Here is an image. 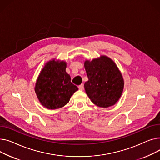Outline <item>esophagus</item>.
Segmentation results:
<instances>
[{
  "label": "esophagus",
  "instance_id": "34e87169",
  "mask_svg": "<svg viewBox=\"0 0 160 160\" xmlns=\"http://www.w3.org/2000/svg\"><path fill=\"white\" fill-rule=\"evenodd\" d=\"M78 88H79V89L81 90H84V86L82 85V84H81V85H79V86L78 87Z\"/></svg>",
  "mask_w": 160,
  "mask_h": 160
}]
</instances>
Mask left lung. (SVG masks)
<instances>
[{
    "label": "left lung",
    "mask_w": 160,
    "mask_h": 160,
    "mask_svg": "<svg viewBox=\"0 0 160 160\" xmlns=\"http://www.w3.org/2000/svg\"><path fill=\"white\" fill-rule=\"evenodd\" d=\"M88 81L84 83L87 94L93 103L107 108L116 104L124 88V80L116 63L105 55L87 60L84 64Z\"/></svg>",
    "instance_id": "8db88e82"
}]
</instances>
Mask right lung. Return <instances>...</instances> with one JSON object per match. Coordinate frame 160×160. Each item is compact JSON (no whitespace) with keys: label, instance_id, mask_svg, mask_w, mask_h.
I'll return each instance as SVG.
<instances>
[{"label":"right lung","instance_id":"obj_1","mask_svg":"<svg viewBox=\"0 0 160 160\" xmlns=\"http://www.w3.org/2000/svg\"><path fill=\"white\" fill-rule=\"evenodd\" d=\"M67 62L52 59L46 62L35 83V92L41 104L48 109L61 108L78 90L66 72Z\"/></svg>","mask_w":160,"mask_h":160}]
</instances>
